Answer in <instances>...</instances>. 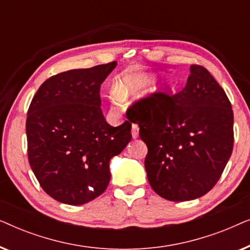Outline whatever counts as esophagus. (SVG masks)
<instances>
[{
  "label": "esophagus",
  "instance_id": "34e87169",
  "mask_svg": "<svg viewBox=\"0 0 250 250\" xmlns=\"http://www.w3.org/2000/svg\"><path fill=\"white\" fill-rule=\"evenodd\" d=\"M132 136L133 139L139 138V126L136 124H132Z\"/></svg>",
  "mask_w": 250,
  "mask_h": 250
}]
</instances>
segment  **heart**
Here are the masks:
<instances>
[{
  "mask_svg": "<svg viewBox=\"0 0 250 250\" xmlns=\"http://www.w3.org/2000/svg\"><path fill=\"white\" fill-rule=\"evenodd\" d=\"M152 75L148 74H127L119 78L115 85L114 94H112V104L114 107H118L119 99H125L129 95L138 93L145 90L152 83Z\"/></svg>",
  "mask_w": 250,
  "mask_h": 250,
  "instance_id": "b5f03b06",
  "label": "heart"
}]
</instances>
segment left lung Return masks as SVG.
<instances>
[{
    "label": "left lung",
    "mask_w": 250,
    "mask_h": 250,
    "mask_svg": "<svg viewBox=\"0 0 250 250\" xmlns=\"http://www.w3.org/2000/svg\"><path fill=\"white\" fill-rule=\"evenodd\" d=\"M127 114L148 146L145 166L157 194L188 201L213 189L233 149V111L206 68L192 64L180 93H155Z\"/></svg>",
    "instance_id": "obj_1"
}]
</instances>
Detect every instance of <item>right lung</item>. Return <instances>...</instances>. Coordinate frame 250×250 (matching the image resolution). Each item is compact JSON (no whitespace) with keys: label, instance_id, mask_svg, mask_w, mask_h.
I'll use <instances>...</instances> for the list:
<instances>
[{"label":"right lung","instance_id":"1","mask_svg":"<svg viewBox=\"0 0 250 250\" xmlns=\"http://www.w3.org/2000/svg\"><path fill=\"white\" fill-rule=\"evenodd\" d=\"M117 62L54 75L27 112L28 160L43 190L59 203L84 205L107 189L109 163L131 141L132 124L109 125L100 86Z\"/></svg>","mask_w":250,"mask_h":250}]
</instances>
